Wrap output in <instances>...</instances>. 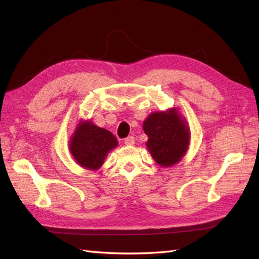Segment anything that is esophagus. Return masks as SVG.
<instances>
[{
    "label": "esophagus",
    "instance_id": "34e87169",
    "mask_svg": "<svg viewBox=\"0 0 259 259\" xmlns=\"http://www.w3.org/2000/svg\"><path fill=\"white\" fill-rule=\"evenodd\" d=\"M123 142L125 146H133L135 144V138L133 136H130V137H128V138H125Z\"/></svg>",
    "mask_w": 259,
    "mask_h": 259
}]
</instances>
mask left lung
I'll use <instances>...</instances> for the list:
<instances>
[{
	"mask_svg": "<svg viewBox=\"0 0 259 259\" xmlns=\"http://www.w3.org/2000/svg\"><path fill=\"white\" fill-rule=\"evenodd\" d=\"M144 131L149 152L162 167L178 162L188 149L189 130L176 110L151 113L144 122Z\"/></svg>",
	"mask_w": 259,
	"mask_h": 259,
	"instance_id": "1",
	"label": "left lung"
}]
</instances>
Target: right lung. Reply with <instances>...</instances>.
Returning <instances> with one entry per match:
<instances>
[{"label": "right lung", "instance_id": "right-lung-1", "mask_svg": "<svg viewBox=\"0 0 259 259\" xmlns=\"http://www.w3.org/2000/svg\"><path fill=\"white\" fill-rule=\"evenodd\" d=\"M117 145V139L110 131L87 121L76 128L70 150L82 167L96 170L102 166L107 153Z\"/></svg>", "mask_w": 259, "mask_h": 259}]
</instances>
